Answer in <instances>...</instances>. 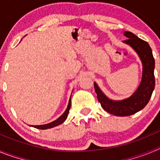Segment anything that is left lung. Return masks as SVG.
<instances>
[{
  "label": "left lung",
  "instance_id": "obj_1",
  "mask_svg": "<svg viewBox=\"0 0 160 160\" xmlns=\"http://www.w3.org/2000/svg\"><path fill=\"white\" fill-rule=\"evenodd\" d=\"M124 35L128 39L123 41V42L135 49L142 64V80L136 91L126 99L114 101L108 98L102 92L96 82L94 83L98 100L102 107L108 113L116 116H128L143 109L152 97L155 84L154 75L155 59L148 43L138 38L131 32L125 31Z\"/></svg>",
  "mask_w": 160,
  "mask_h": 160
}]
</instances>
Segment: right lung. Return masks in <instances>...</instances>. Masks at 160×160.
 <instances>
[{"instance_id": "right-lung-1", "label": "right lung", "mask_w": 160, "mask_h": 160, "mask_svg": "<svg viewBox=\"0 0 160 160\" xmlns=\"http://www.w3.org/2000/svg\"><path fill=\"white\" fill-rule=\"evenodd\" d=\"M70 106H71V99L70 98V101H69V103H68V107L67 109L66 110L64 113H63L60 117H59L58 119H56L55 121L52 122H49L48 124H45V125H39V126H32L33 128H38V129H41V130H46V129H49V128H54V127H57V126L60 125V124L64 122L65 120L66 119L68 116V114H69V111H70Z\"/></svg>"}]
</instances>
